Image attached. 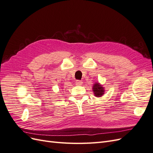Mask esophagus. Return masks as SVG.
I'll use <instances>...</instances> for the list:
<instances>
[{
	"mask_svg": "<svg viewBox=\"0 0 153 153\" xmlns=\"http://www.w3.org/2000/svg\"><path fill=\"white\" fill-rule=\"evenodd\" d=\"M83 84V82L80 80H76V85H82Z\"/></svg>",
	"mask_w": 153,
	"mask_h": 153,
	"instance_id": "34e87169",
	"label": "esophagus"
}]
</instances>
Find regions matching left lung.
<instances>
[{"mask_svg": "<svg viewBox=\"0 0 153 153\" xmlns=\"http://www.w3.org/2000/svg\"><path fill=\"white\" fill-rule=\"evenodd\" d=\"M92 91L96 97L100 98L105 94V87L99 82H95L92 86Z\"/></svg>", "mask_w": 153, "mask_h": 153, "instance_id": "left-lung-1", "label": "left lung"}]
</instances>
